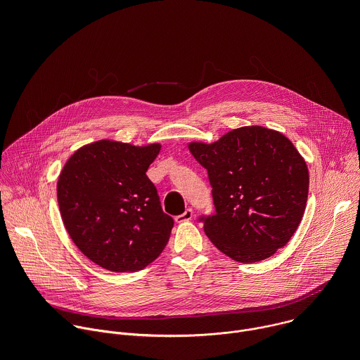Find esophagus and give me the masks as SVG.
Returning a JSON list of instances; mask_svg holds the SVG:
<instances>
[{
  "instance_id": "1",
  "label": "esophagus",
  "mask_w": 360,
  "mask_h": 360,
  "mask_svg": "<svg viewBox=\"0 0 360 360\" xmlns=\"http://www.w3.org/2000/svg\"><path fill=\"white\" fill-rule=\"evenodd\" d=\"M192 217H193V211H192L191 208H188L184 214L176 215V217H175V221H176L178 224H181V222H188V221L192 219Z\"/></svg>"
}]
</instances>
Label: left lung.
Wrapping results in <instances>:
<instances>
[{"mask_svg":"<svg viewBox=\"0 0 360 360\" xmlns=\"http://www.w3.org/2000/svg\"><path fill=\"white\" fill-rule=\"evenodd\" d=\"M208 171L215 214L200 218L211 242L236 262L271 258L296 232L309 172L295 145L265 127H242L212 143L189 142Z\"/></svg>","mask_w":360,"mask_h":360,"instance_id":"8db88e82","label":"left lung"}]
</instances>
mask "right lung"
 I'll use <instances>...</instances> for the list:
<instances>
[{
  "instance_id": "right-lung-1",
  "label": "right lung",
  "mask_w": 360,
  "mask_h": 360,
  "mask_svg": "<svg viewBox=\"0 0 360 360\" xmlns=\"http://www.w3.org/2000/svg\"><path fill=\"white\" fill-rule=\"evenodd\" d=\"M161 143L135 146L101 139L77 149L64 165L57 196L72 242L112 272H135L155 261L174 219L164 214L146 176Z\"/></svg>"
}]
</instances>
